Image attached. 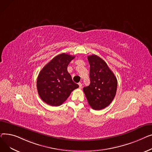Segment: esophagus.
<instances>
[{"label":"esophagus","mask_w":152,"mask_h":152,"mask_svg":"<svg viewBox=\"0 0 152 152\" xmlns=\"http://www.w3.org/2000/svg\"><path fill=\"white\" fill-rule=\"evenodd\" d=\"M78 85H79V88L81 89L82 88V84L81 83H78Z\"/></svg>","instance_id":"1"}]
</instances>
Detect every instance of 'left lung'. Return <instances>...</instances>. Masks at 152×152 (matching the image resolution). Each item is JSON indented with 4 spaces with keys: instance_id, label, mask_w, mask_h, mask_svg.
I'll return each instance as SVG.
<instances>
[{
    "instance_id": "1",
    "label": "left lung",
    "mask_w": 152,
    "mask_h": 152,
    "mask_svg": "<svg viewBox=\"0 0 152 152\" xmlns=\"http://www.w3.org/2000/svg\"><path fill=\"white\" fill-rule=\"evenodd\" d=\"M90 65V84L83 88L88 104L94 110H101L113 100L117 80L106 62L95 55L88 56Z\"/></svg>"
}]
</instances>
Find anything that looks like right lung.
I'll return each mask as SVG.
<instances>
[{
    "label": "right lung",
    "instance_id": "obj_1",
    "mask_svg": "<svg viewBox=\"0 0 152 152\" xmlns=\"http://www.w3.org/2000/svg\"><path fill=\"white\" fill-rule=\"evenodd\" d=\"M75 58L62 53L52 59L41 70L37 80V88L42 101L51 106H59L75 89L79 87L75 83L67 71L70 62Z\"/></svg>",
    "mask_w": 152,
    "mask_h": 152
}]
</instances>
